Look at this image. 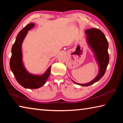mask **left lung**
Here are the masks:
<instances>
[{"mask_svg":"<svg viewBox=\"0 0 123 123\" xmlns=\"http://www.w3.org/2000/svg\"><path fill=\"white\" fill-rule=\"evenodd\" d=\"M87 36V41L93 50L99 65V72L97 76L91 82L86 84H75L83 86H88L96 82L105 74L109 62V54L108 53L109 43L104 33L96 28L87 29L85 31Z\"/></svg>","mask_w":123,"mask_h":123,"instance_id":"obj_1","label":"left lung"}]
</instances>
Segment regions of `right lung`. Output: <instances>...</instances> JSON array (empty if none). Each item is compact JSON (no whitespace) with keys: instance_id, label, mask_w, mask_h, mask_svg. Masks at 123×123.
<instances>
[{"instance_id":"add662e5","label":"right lung","mask_w":123,"mask_h":123,"mask_svg":"<svg viewBox=\"0 0 123 123\" xmlns=\"http://www.w3.org/2000/svg\"><path fill=\"white\" fill-rule=\"evenodd\" d=\"M34 23L28 24L20 30L16 37L12 47V55L10 61V67L17 82L24 88H38L44 85L50 74L51 67L41 76L32 75L26 71L22 63V44L24 37L30 29L34 26Z\"/></svg>"}]
</instances>
